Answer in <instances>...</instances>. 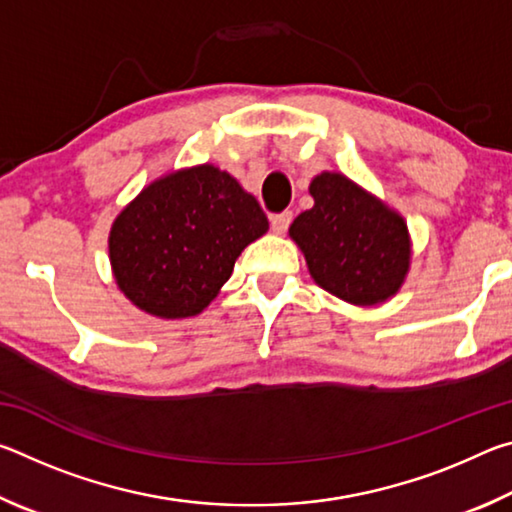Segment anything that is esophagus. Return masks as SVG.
<instances>
[{
    "label": "esophagus",
    "mask_w": 512,
    "mask_h": 512,
    "mask_svg": "<svg viewBox=\"0 0 512 512\" xmlns=\"http://www.w3.org/2000/svg\"><path fill=\"white\" fill-rule=\"evenodd\" d=\"M291 221H293V212L291 210H284L280 214H273L271 216V228H273V232H277V235H284V232L289 230Z\"/></svg>",
    "instance_id": "obj_1"
}]
</instances>
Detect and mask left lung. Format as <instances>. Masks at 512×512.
Masks as SVG:
<instances>
[{
  "mask_svg": "<svg viewBox=\"0 0 512 512\" xmlns=\"http://www.w3.org/2000/svg\"><path fill=\"white\" fill-rule=\"evenodd\" d=\"M309 194L314 207L296 216L289 235L316 284L361 307L395 296L411 259L402 216L341 173H320Z\"/></svg>",
  "mask_w": 512,
  "mask_h": 512,
  "instance_id": "8db88e82",
  "label": "left lung"
}]
</instances>
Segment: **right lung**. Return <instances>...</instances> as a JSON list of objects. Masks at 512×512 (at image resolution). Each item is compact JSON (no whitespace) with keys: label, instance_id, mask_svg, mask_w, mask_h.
I'll use <instances>...</instances> for the list:
<instances>
[{"label":"right lung","instance_id":"add662e5","mask_svg":"<svg viewBox=\"0 0 512 512\" xmlns=\"http://www.w3.org/2000/svg\"><path fill=\"white\" fill-rule=\"evenodd\" d=\"M268 230L255 196L212 164L155 180L117 216L110 262L126 298L160 318L196 316Z\"/></svg>","mask_w":512,"mask_h":512}]
</instances>
